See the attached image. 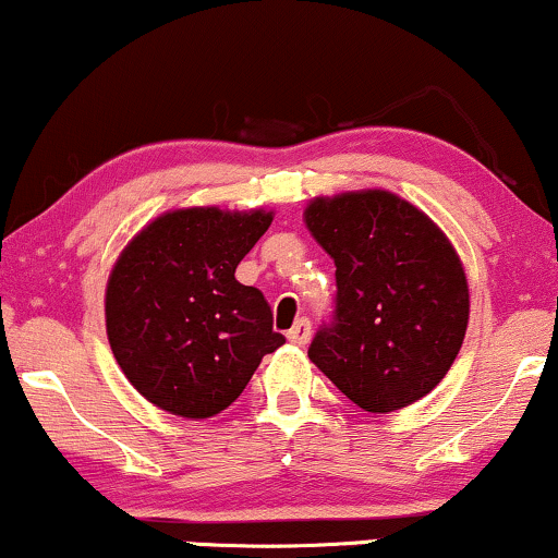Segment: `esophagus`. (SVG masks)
Segmentation results:
<instances>
[{
    "instance_id": "34e87169",
    "label": "esophagus",
    "mask_w": 558,
    "mask_h": 558,
    "mask_svg": "<svg viewBox=\"0 0 558 558\" xmlns=\"http://www.w3.org/2000/svg\"><path fill=\"white\" fill-rule=\"evenodd\" d=\"M286 337H288V342L299 344L301 348V344H306L308 340H312V324H308V319H299L291 329H288Z\"/></svg>"
}]
</instances>
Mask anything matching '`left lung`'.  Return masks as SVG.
Instances as JSON below:
<instances>
[{"label": "left lung", "instance_id": "obj_1", "mask_svg": "<svg viewBox=\"0 0 558 558\" xmlns=\"http://www.w3.org/2000/svg\"><path fill=\"white\" fill-rule=\"evenodd\" d=\"M303 221L335 259V324L308 357L350 401L397 412L446 378L469 327L456 246L425 210L389 190L314 197Z\"/></svg>", "mask_w": 558, "mask_h": 558}]
</instances>
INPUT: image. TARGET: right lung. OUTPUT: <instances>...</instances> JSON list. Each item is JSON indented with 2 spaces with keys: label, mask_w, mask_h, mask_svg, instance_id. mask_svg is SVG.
Listing matches in <instances>:
<instances>
[{
  "label": "right lung",
  "mask_w": 558,
  "mask_h": 558,
  "mask_svg": "<svg viewBox=\"0 0 558 558\" xmlns=\"http://www.w3.org/2000/svg\"><path fill=\"white\" fill-rule=\"evenodd\" d=\"M272 210H167L125 244L105 288V327L118 365L146 401L206 420L239 399L272 331L265 295L234 278L270 229Z\"/></svg>",
  "instance_id": "obj_1"
}]
</instances>
